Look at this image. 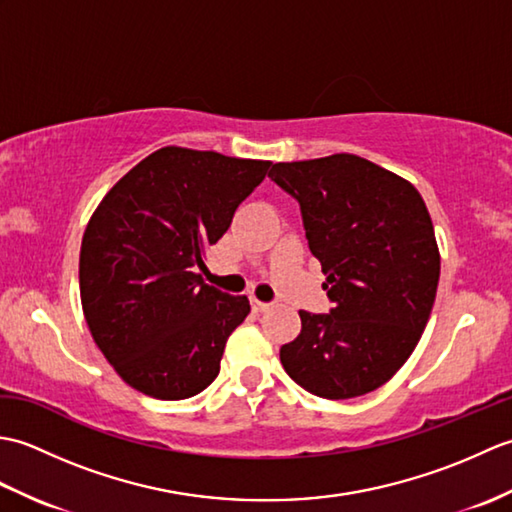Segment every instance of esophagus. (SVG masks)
I'll use <instances>...</instances> for the list:
<instances>
[{"instance_id": "34e87169", "label": "esophagus", "mask_w": 512, "mask_h": 512, "mask_svg": "<svg viewBox=\"0 0 512 512\" xmlns=\"http://www.w3.org/2000/svg\"><path fill=\"white\" fill-rule=\"evenodd\" d=\"M250 308H253V312H266L270 308V303L259 301V299H250Z\"/></svg>"}]
</instances>
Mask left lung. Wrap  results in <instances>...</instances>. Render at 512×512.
<instances>
[{"instance_id": "obj_1", "label": "left lung", "mask_w": 512, "mask_h": 512, "mask_svg": "<svg viewBox=\"0 0 512 512\" xmlns=\"http://www.w3.org/2000/svg\"><path fill=\"white\" fill-rule=\"evenodd\" d=\"M281 189L301 204L321 262L330 314L299 310L301 332L279 350L297 385L328 400L385 385L416 350L436 301L440 250L418 189L354 154L277 162Z\"/></svg>"}]
</instances>
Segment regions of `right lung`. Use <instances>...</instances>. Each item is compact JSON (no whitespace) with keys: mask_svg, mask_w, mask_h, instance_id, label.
Wrapping results in <instances>:
<instances>
[{"mask_svg":"<svg viewBox=\"0 0 512 512\" xmlns=\"http://www.w3.org/2000/svg\"><path fill=\"white\" fill-rule=\"evenodd\" d=\"M273 162L162 147L129 169L83 233L79 286L94 343L129 387L182 400L209 387L246 295L204 284V257Z\"/></svg>","mask_w":512,"mask_h":512,"instance_id":"right-lung-1","label":"right lung"}]
</instances>
